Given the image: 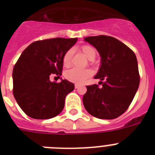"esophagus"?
Returning a JSON list of instances; mask_svg holds the SVG:
<instances>
[{"mask_svg": "<svg viewBox=\"0 0 155 155\" xmlns=\"http://www.w3.org/2000/svg\"><path fill=\"white\" fill-rule=\"evenodd\" d=\"M79 86H80V84H74L75 88H78V87H79Z\"/></svg>", "mask_w": 155, "mask_h": 155, "instance_id": "34e87169", "label": "esophagus"}]
</instances>
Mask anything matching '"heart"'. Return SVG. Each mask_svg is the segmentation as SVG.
<instances>
[{
    "label": "heart",
    "mask_w": 155,
    "mask_h": 155,
    "mask_svg": "<svg viewBox=\"0 0 155 155\" xmlns=\"http://www.w3.org/2000/svg\"><path fill=\"white\" fill-rule=\"evenodd\" d=\"M80 50L84 53V55L89 59L91 62L95 58L97 55L96 50L90 45H83L80 47ZM71 57H72V50H69L64 53L63 57V64L64 67H69L71 64ZM92 74V72L90 69H79V68H72L66 71L65 78L68 81L77 84H81L89 78Z\"/></svg>",
    "instance_id": "obj_1"
}]
</instances>
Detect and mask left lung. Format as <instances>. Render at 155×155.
I'll list each match as a JSON object with an SVG mask.
<instances>
[{"instance_id":"1","label":"left lung","mask_w":155,"mask_h":155,"mask_svg":"<svg viewBox=\"0 0 155 155\" xmlns=\"http://www.w3.org/2000/svg\"><path fill=\"white\" fill-rule=\"evenodd\" d=\"M101 56V67L94 78L105 80L86 86L83 104L91 116L113 120L128 109L140 84L137 61L131 49L116 38L97 35L84 38Z\"/></svg>"}]
</instances>
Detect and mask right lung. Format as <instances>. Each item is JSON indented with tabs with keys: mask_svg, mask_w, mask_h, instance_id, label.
Wrapping results in <instances>:
<instances>
[{
	"mask_svg": "<svg viewBox=\"0 0 155 155\" xmlns=\"http://www.w3.org/2000/svg\"><path fill=\"white\" fill-rule=\"evenodd\" d=\"M78 39H43L32 42L22 52L13 69V94L27 116L36 120L53 118L62 112L67 94L74 89L68 80L51 82L61 75L63 57Z\"/></svg>",
	"mask_w": 155,
	"mask_h": 155,
	"instance_id": "right-lung-1",
	"label": "right lung"
}]
</instances>
